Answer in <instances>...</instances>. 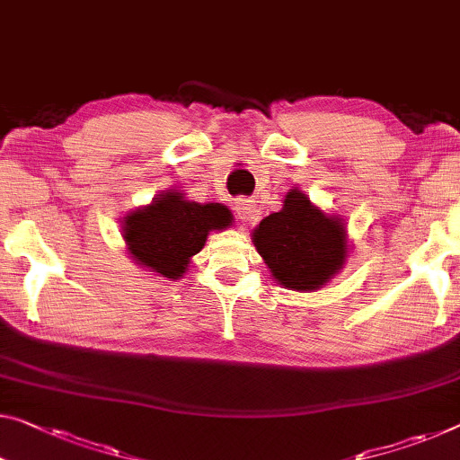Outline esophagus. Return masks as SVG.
I'll use <instances>...</instances> for the list:
<instances>
[{
    "label": "esophagus",
    "instance_id": "obj_1",
    "mask_svg": "<svg viewBox=\"0 0 460 460\" xmlns=\"http://www.w3.org/2000/svg\"><path fill=\"white\" fill-rule=\"evenodd\" d=\"M234 209H236L238 220L244 224H251L259 217V209H257V206H254L252 199H238Z\"/></svg>",
    "mask_w": 460,
    "mask_h": 460
}]
</instances>
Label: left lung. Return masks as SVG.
<instances>
[{"label":"left lung","mask_w":460,"mask_h":460,"mask_svg":"<svg viewBox=\"0 0 460 460\" xmlns=\"http://www.w3.org/2000/svg\"><path fill=\"white\" fill-rule=\"evenodd\" d=\"M252 244L271 278L294 292L327 286L349 257L343 217L314 206L298 187L288 190L284 208L252 230Z\"/></svg>","instance_id":"left-lung-1"}]
</instances>
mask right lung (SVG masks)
I'll return each mask as SVG.
<instances>
[{"label": "right lung", "instance_id": "1", "mask_svg": "<svg viewBox=\"0 0 460 460\" xmlns=\"http://www.w3.org/2000/svg\"><path fill=\"white\" fill-rule=\"evenodd\" d=\"M232 222L234 216L224 203H197L171 189L125 214L121 234L133 263L152 275L179 279L206 246L209 232H222Z\"/></svg>", "mask_w": 460, "mask_h": 460}]
</instances>
